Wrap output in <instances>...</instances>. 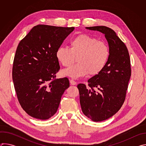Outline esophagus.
I'll return each instance as SVG.
<instances>
[{
    "label": "esophagus",
    "instance_id": "esophagus-1",
    "mask_svg": "<svg viewBox=\"0 0 146 146\" xmlns=\"http://www.w3.org/2000/svg\"><path fill=\"white\" fill-rule=\"evenodd\" d=\"M70 84L72 85V86H75V85L77 84V82L75 81H74V80H73V79L70 80Z\"/></svg>",
    "mask_w": 146,
    "mask_h": 146
}]
</instances>
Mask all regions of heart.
I'll return each instance as SVG.
<instances>
[{"instance_id":"1","label":"heart","mask_w":146,"mask_h":146,"mask_svg":"<svg viewBox=\"0 0 146 146\" xmlns=\"http://www.w3.org/2000/svg\"><path fill=\"white\" fill-rule=\"evenodd\" d=\"M70 48L60 47L56 57L62 66L68 67L75 61L77 63L62 71V74L74 78L84 77L88 73L96 76L105 68L110 55L108 44L96 37L80 34L72 38Z\"/></svg>"}]
</instances>
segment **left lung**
<instances>
[{
  "label": "left lung",
  "instance_id": "left-lung-1",
  "mask_svg": "<svg viewBox=\"0 0 146 146\" xmlns=\"http://www.w3.org/2000/svg\"><path fill=\"white\" fill-rule=\"evenodd\" d=\"M86 28L103 33L109 47L105 68L88 80V87L84 84L77 86L82 113L99 122L112 117L122 106L131 76V60L127 47L113 29L105 26Z\"/></svg>",
  "mask_w": 146,
  "mask_h": 146
}]
</instances>
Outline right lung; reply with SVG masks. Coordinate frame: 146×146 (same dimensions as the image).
I'll return each mask as SVG.
<instances>
[{
  "instance_id": "obj_1",
  "label": "right lung",
  "mask_w": 146,
  "mask_h": 146,
  "mask_svg": "<svg viewBox=\"0 0 146 146\" xmlns=\"http://www.w3.org/2000/svg\"><path fill=\"white\" fill-rule=\"evenodd\" d=\"M74 27H34L19 42L12 76L17 98L30 116L47 119L56 112L69 87L67 77L55 78L60 69L56 52Z\"/></svg>"
}]
</instances>
